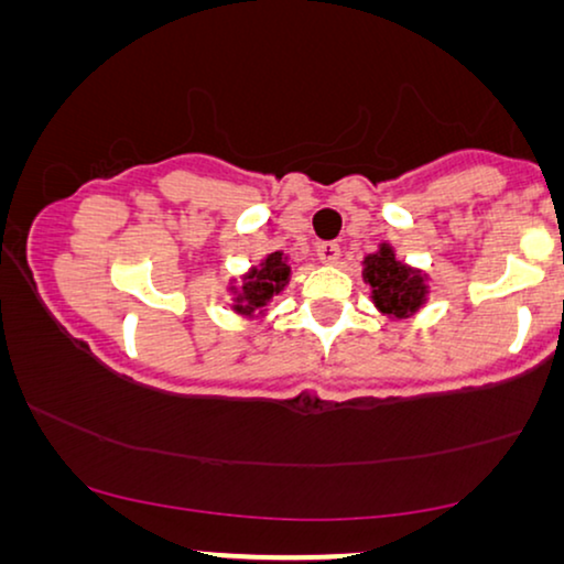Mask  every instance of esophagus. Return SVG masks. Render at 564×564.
<instances>
[{
    "mask_svg": "<svg viewBox=\"0 0 564 564\" xmlns=\"http://www.w3.org/2000/svg\"><path fill=\"white\" fill-rule=\"evenodd\" d=\"M316 252H319V260H322V263L335 265L337 260H339V252H343V248H339L337 242H322L319 248H316Z\"/></svg>",
    "mask_w": 564,
    "mask_h": 564,
    "instance_id": "esophagus-1",
    "label": "esophagus"
}]
</instances>
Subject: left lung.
Listing matches in <instances>:
<instances>
[{"label": "left lung", "instance_id": "8db88e82", "mask_svg": "<svg viewBox=\"0 0 564 564\" xmlns=\"http://www.w3.org/2000/svg\"><path fill=\"white\" fill-rule=\"evenodd\" d=\"M362 281L370 285V301L386 319H411L430 301V273L395 258L391 242H380L362 258Z\"/></svg>", "mask_w": 564, "mask_h": 564}]
</instances>
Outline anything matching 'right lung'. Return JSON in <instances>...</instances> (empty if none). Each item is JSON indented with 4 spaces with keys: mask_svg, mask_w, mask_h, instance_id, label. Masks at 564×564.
I'll list each match as a JSON object with an SVG mask.
<instances>
[{
    "mask_svg": "<svg viewBox=\"0 0 564 564\" xmlns=\"http://www.w3.org/2000/svg\"><path fill=\"white\" fill-rule=\"evenodd\" d=\"M291 281V258L283 250L265 256L258 265H250L240 281L229 279L227 293L232 304H227L242 319H263L268 306L281 296Z\"/></svg>",
    "mask_w": 564,
    "mask_h": 564,
    "instance_id": "right-lung-1",
    "label": "right lung"
}]
</instances>
